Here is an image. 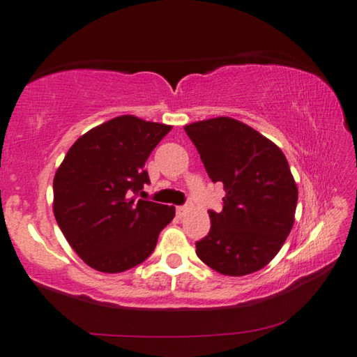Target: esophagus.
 <instances>
[{
  "label": "esophagus",
  "mask_w": 357,
  "mask_h": 357,
  "mask_svg": "<svg viewBox=\"0 0 357 357\" xmlns=\"http://www.w3.org/2000/svg\"><path fill=\"white\" fill-rule=\"evenodd\" d=\"M186 210H188V207H186V206L177 207V215H178V217H183V215L186 213Z\"/></svg>",
  "instance_id": "34e87169"
}]
</instances>
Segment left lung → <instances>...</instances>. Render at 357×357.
Here are the masks:
<instances>
[{
	"instance_id": "1",
	"label": "left lung",
	"mask_w": 357,
	"mask_h": 357,
	"mask_svg": "<svg viewBox=\"0 0 357 357\" xmlns=\"http://www.w3.org/2000/svg\"><path fill=\"white\" fill-rule=\"evenodd\" d=\"M212 182L226 191L196 255L223 275L243 277L275 258L294 225L297 185L283 151L231 116L185 126Z\"/></svg>"
}]
</instances>
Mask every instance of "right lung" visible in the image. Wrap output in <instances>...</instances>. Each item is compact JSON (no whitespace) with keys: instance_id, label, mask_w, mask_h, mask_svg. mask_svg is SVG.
<instances>
[{"instance_id":"right-lung-1","label":"right lung","mask_w":357,"mask_h":357,"mask_svg":"<svg viewBox=\"0 0 357 357\" xmlns=\"http://www.w3.org/2000/svg\"><path fill=\"white\" fill-rule=\"evenodd\" d=\"M171 125L120 115L80 136L54 178V215L86 266L120 273L155 250L175 207L136 201L149 183L145 161Z\"/></svg>"}]
</instances>
